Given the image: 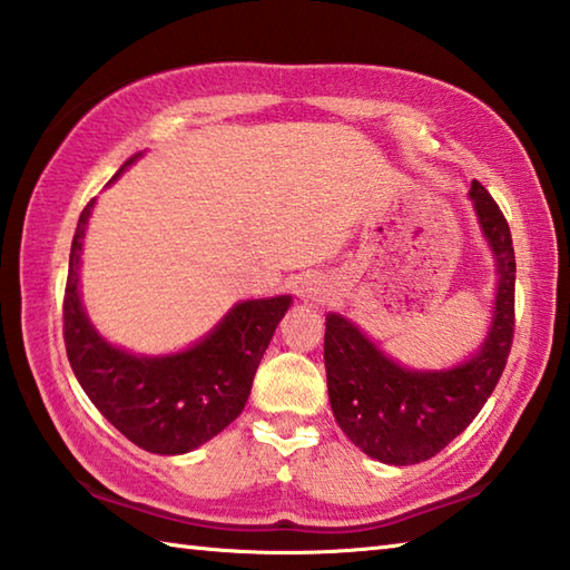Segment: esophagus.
<instances>
[{
	"instance_id": "obj_1",
	"label": "esophagus",
	"mask_w": 570,
	"mask_h": 570,
	"mask_svg": "<svg viewBox=\"0 0 570 570\" xmlns=\"http://www.w3.org/2000/svg\"><path fill=\"white\" fill-rule=\"evenodd\" d=\"M308 294H314V296H316V302H321V298L326 296V292H324V288H321V284H318V286L314 284V288H308Z\"/></svg>"
}]
</instances>
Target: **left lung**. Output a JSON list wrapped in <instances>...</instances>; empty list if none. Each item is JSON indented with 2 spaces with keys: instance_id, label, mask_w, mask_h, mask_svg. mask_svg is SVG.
Listing matches in <instances>:
<instances>
[{
  "instance_id": "left-lung-1",
  "label": "left lung",
  "mask_w": 570,
  "mask_h": 570,
  "mask_svg": "<svg viewBox=\"0 0 570 570\" xmlns=\"http://www.w3.org/2000/svg\"><path fill=\"white\" fill-rule=\"evenodd\" d=\"M469 199L499 274L489 334L471 358L441 371L406 368L348 318L326 314L324 364L331 411L351 443L381 463L411 465L446 449L479 416L511 354L515 326L511 229L479 181L471 184Z\"/></svg>"
}]
</instances>
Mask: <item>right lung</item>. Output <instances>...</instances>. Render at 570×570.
<instances>
[{"mask_svg":"<svg viewBox=\"0 0 570 570\" xmlns=\"http://www.w3.org/2000/svg\"><path fill=\"white\" fill-rule=\"evenodd\" d=\"M131 161L137 157L119 174ZM91 206L95 199L79 216L69 254L65 346L71 371L101 416L139 449L159 456L199 449L244 411L256 368L292 296L239 302L179 354L137 356L111 346L91 326L79 294V258Z\"/></svg>","mask_w":570,"mask_h":570,"instance_id":"right-lung-1","label":"right lung"}]
</instances>
